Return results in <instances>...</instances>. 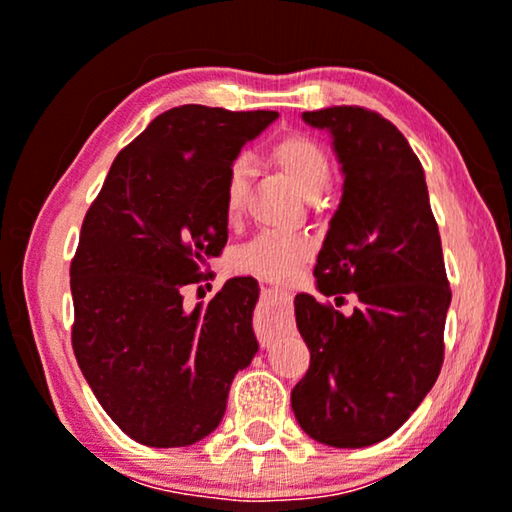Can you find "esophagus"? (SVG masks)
<instances>
[{"label":"esophagus","mask_w":512,"mask_h":512,"mask_svg":"<svg viewBox=\"0 0 512 512\" xmlns=\"http://www.w3.org/2000/svg\"><path fill=\"white\" fill-rule=\"evenodd\" d=\"M289 310H291V293L279 289V286H265L261 307H258L256 312V335L263 347H268L277 335L289 331L291 326Z\"/></svg>","instance_id":"obj_1"}]
</instances>
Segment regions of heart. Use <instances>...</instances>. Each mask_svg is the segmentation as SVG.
Segmentation results:
<instances>
[{
	"label": "heart",
	"instance_id": "obj_1",
	"mask_svg": "<svg viewBox=\"0 0 512 512\" xmlns=\"http://www.w3.org/2000/svg\"><path fill=\"white\" fill-rule=\"evenodd\" d=\"M268 158L293 181V186L307 198H314L331 184V160L319 142L312 137L291 132L270 144ZM244 174L242 165H235L226 179V212L235 214L242 207L244 195ZM314 254L312 240L305 235L279 233V230H263L254 240L242 244L233 256V268L247 272L270 282H286L307 263Z\"/></svg>",
	"mask_w": 512,
	"mask_h": 512
}]
</instances>
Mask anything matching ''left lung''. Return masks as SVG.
<instances>
[{"instance_id": "left-lung-1", "label": "left lung", "mask_w": 512, "mask_h": 512, "mask_svg": "<svg viewBox=\"0 0 512 512\" xmlns=\"http://www.w3.org/2000/svg\"><path fill=\"white\" fill-rule=\"evenodd\" d=\"M328 130L345 184L314 265L317 289L296 296L310 368L291 391L300 429L331 447L389 438L419 408L443 366L452 291L424 170L394 123L363 107L305 111Z\"/></svg>"}]
</instances>
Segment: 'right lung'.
<instances>
[{"instance_id": "obj_1", "label": "right lung", "mask_w": 512, "mask_h": 512, "mask_svg": "<svg viewBox=\"0 0 512 512\" xmlns=\"http://www.w3.org/2000/svg\"><path fill=\"white\" fill-rule=\"evenodd\" d=\"M277 111L184 104L118 153L81 226L69 284L79 368L118 429L149 447H186L226 412L230 382L258 342V284L235 277L207 305L181 289L207 279L228 242L226 179Z\"/></svg>"}]
</instances>
